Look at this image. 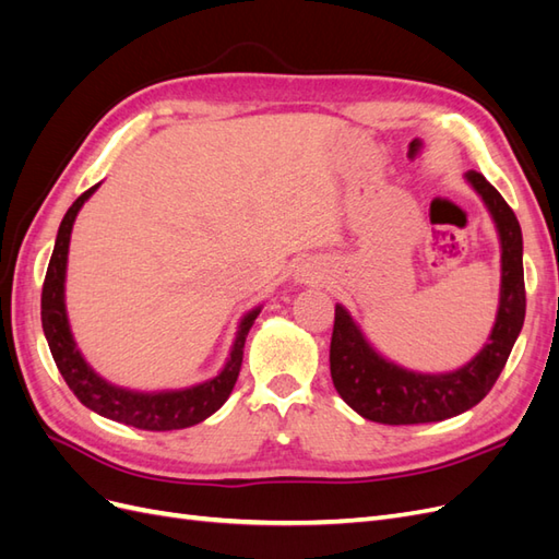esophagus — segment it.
<instances>
[{
	"label": "esophagus",
	"instance_id": "1",
	"mask_svg": "<svg viewBox=\"0 0 559 559\" xmlns=\"http://www.w3.org/2000/svg\"><path fill=\"white\" fill-rule=\"evenodd\" d=\"M314 277H321V273H317L314 265H302L296 273V282H310Z\"/></svg>",
	"mask_w": 559,
	"mask_h": 559
}]
</instances>
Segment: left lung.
Masks as SVG:
<instances>
[{"instance_id": "obj_1", "label": "left lung", "mask_w": 559, "mask_h": 559, "mask_svg": "<svg viewBox=\"0 0 559 559\" xmlns=\"http://www.w3.org/2000/svg\"><path fill=\"white\" fill-rule=\"evenodd\" d=\"M464 179L485 202L501 245V289L492 333L468 364L448 373H419L382 357L337 302L329 357L333 386L352 411L370 421L427 425L466 413L495 386L522 331L527 302L520 224L501 193L480 173L468 170Z\"/></svg>"}]
</instances>
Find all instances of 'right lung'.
I'll use <instances>...</instances> for the list:
<instances>
[{
	"label": "right lung",
	"instance_id": "1",
	"mask_svg": "<svg viewBox=\"0 0 559 559\" xmlns=\"http://www.w3.org/2000/svg\"><path fill=\"white\" fill-rule=\"evenodd\" d=\"M97 189L99 183H95L86 193H81L74 200V205L67 210L58 228L53 257H50L46 270L41 292V326L50 354H53V361L67 386H70L74 396L93 413L144 431H175L193 427L198 421L214 415L228 401L233 386L240 376L247 333L253 326V319L259 317L261 306L249 310L240 319L238 333H235V341L230 347V357L226 359L224 368L218 370V376L205 382L183 389H163V392H134V389L111 384L109 380L95 373L93 366L83 359V354L79 352L70 329V319H67L64 277L67 253H70V238L76 214L83 207V202H86Z\"/></svg>",
	"mask_w": 559,
	"mask_h": 559
}]
</instances>
